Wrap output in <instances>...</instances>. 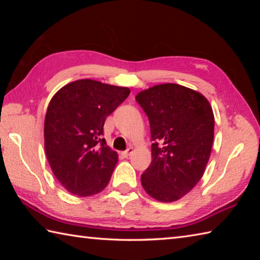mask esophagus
<instances>
[{
  "label": "esophagus",
  "instance_id": "obj_1",
  "mask_svg": "<svg viewBox=\"0 0 260 260\" xmlns=\"http://www.w3.org/2000/svg\"><path fill=\"white\" fill-rule=\"evenodd\" d=\"M133 151H134V148L133 147H128L127 148V150L125 151V152H123V155L125 156V157H127V156H129L132 153H133Z\"/></svg>",
  "mask_w": 260,
  "mask_h": 260
}]
</instances>
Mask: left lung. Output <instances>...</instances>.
Masks as SVG:
<instances>
[{
    "instance_id": "left-lung-1",
    "label": "left lung",
    "mask_w": 260,
    "mask_h": 260,
    "mask_svg": "<svg viewBox=\"0 0 260 260\" xmlns=\"http://www.w3.org/2000/svg\"><path fill=\"white\" fill-rule=\"evenodd\" d=\"M135 99L150 120L153 141L142 185L155 200L174 202L197 185L206 170L214 136L212 107L202 93L176 84L153 86Z\"/></svg>"
}]
</instances>
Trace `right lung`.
I'll list each match as a JSON object with an SVG mask.
<instances>
[{
    "instance_id": "add662e5",
    "label": "right lung",
    "mask_w": 260,
    "mask_h": 260,
    "mask_svg": "<svg viewBox=\"0 0 260 260\" xmlns=\"http://www.w3.org/2000/svg\"><path fill=\"white\" fill-rule=\"evenodd\" d=\"M131 90L92 79L70 82L51 98L45 119V150L57 180L77 197L107 186L118 155L103 139L104 123Z\"/></svg>"
}]
</instances>
